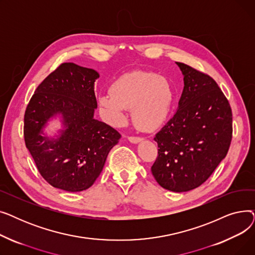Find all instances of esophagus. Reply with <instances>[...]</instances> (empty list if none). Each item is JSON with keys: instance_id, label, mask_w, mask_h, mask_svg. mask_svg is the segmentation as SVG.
<instances>
[{"instance_id": "esophagus-1", "label": "esophagus", "mask_w": 255, "mask_h": 255, "mask_svg": "<svg viewBox=\"0 0 255 255\" xmlns=\"http://www.w3.org/2000/svg\"><path fill=\"white\" fill-rule=\"evenodd\" d=\"M128 139H129V141L132 142V143H138V142H140L143 138H142V137H138V136H129Z\"/></svg>"}]
</instances>
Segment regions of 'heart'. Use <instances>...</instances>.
<instances>
[{
    "label": "heart",
    "mask_w": 255,
    "mask_h": 255,
    "mask_svg": "<svg viewBox=\"0 0 255 255\" xmlns=\"http://www.w3.org/2000/svg\"><path fill=\"white\" fill-rule=\"evenodd\" d=\"M173 100L168 80L156 73L134 71L117 78L111 92L98 97L107 122L122 126L131 109L134 124L143 131L156 130L167 118Z\"/></svg>",
    "instance_id": "b5f03b06"
}]
</instances>
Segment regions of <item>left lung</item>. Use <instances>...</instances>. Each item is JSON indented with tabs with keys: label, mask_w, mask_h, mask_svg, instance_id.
I'll return each mask as SVG.
<instances>
[{
	"label": "left lung",
	"mask_w": 255,
	"mask_h": 255,
	"mask_svg": "<svg viewBox=\"0 0 255 255\" xmlns=\"http://www.w3.org/2000/svg\"><path fill=\"white\" fill-rule=\"evenodd\" d=\"M184 76L177 113L154 140L158 156L152 173L173 192H186L205 183L230 149L233 115L224 94L211 76L176 62Z\"/></svg>",
	"instance_id": "1"
}]
</instances>
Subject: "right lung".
I'll use <instances>...</instances> for the list:
<instances>
[{"label":"right lung","instance_id":"right-lung-1","mask_svg":"<svg viewBox=\"0 0 255 255\" xmlns=\"http://www.w3.org/2000/svg\"><path fill=\"white\" fill-rule=\"evenodd\" d=\"M99 73L74 63H63L38 86L24 114L23 135L43 179L69 192L86 190L101 173L120 133L94 118L97 100L94 84ZM62 129L44 133L52 118Z\"/></svg>","mask_w":255,"mask_h":255}]
</instances>
